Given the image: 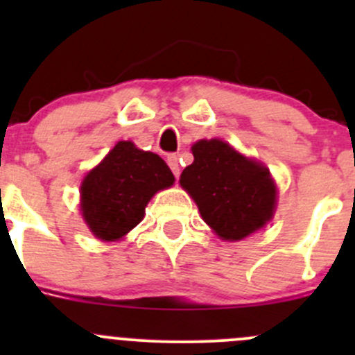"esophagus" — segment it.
Here are the masks:
<instances>
[{
	"instance_id": "esophagus-1",
	"label": "esophagus",
	"mask_w": 355,
	"mask_h": 355,
	"mask_svg": "<svg viewBox=\"0 0 355 355\" xmlns=\"http://www.w3.org/2000/svg\"><path fill=\"white\" fill-rule=\"evenodd\" d=\"M166 163H168V166L171 168V171H173L175 177L178 178V175H180V164H178V156L177 155H168L166 156Z\"/></svg>"
}]
</instances>
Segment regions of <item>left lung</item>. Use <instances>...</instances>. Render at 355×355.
<instances>
[{"label":"left lung","instance_id":"8db88e82","mask_svg":"<svg viewBox=\"0 0 355 355\" xmlns=\"http://www.w3.org/2000/svg\"><path fill=\"white\" fill-rule=\"evenodd\" d=\"M192 155L194 163L182 171L180 185L218 237L242 241L273 218L277 185L263 163L220 139H200Z\"/></svg>","mask_w":355,"mask_h":355}]
</instances>
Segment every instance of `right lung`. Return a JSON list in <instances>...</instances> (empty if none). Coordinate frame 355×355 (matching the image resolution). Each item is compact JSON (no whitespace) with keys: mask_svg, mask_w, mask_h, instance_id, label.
<instances>
[{"mask_svg":"<svg viewBox=\"0 0 355 355\" xmlns=\"http://www.w3.org/2000/svg\"><path fill=\"white\" fill-rule=\"evenodd\" d=\"M173 182V173L159 156L120 141L82 180V216L94 237L120 241L141 223L153 196Z\"/></svg>","mask_w":355,"mask_h":355,"instance_id":"right-lung-1","label":"right lung"}]
</instances>
